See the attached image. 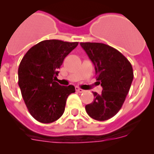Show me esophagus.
I'll return each mask as SVG.
<instances>
[{
	"label": "esophagus",
	"instance_id": "34e87169",
	"mask_svg": "<svg viewBox=\"0 0 154 154\" xmlns=\"http://www.w3.org/2000/svg\"><path fill=\"white\" fill-rule=\"evenodd\" d=\"M76 91H77V92H79V93H82V92H83V91H84V90L83 89H82V88H79V87H76Z\"/></svg>",
	"mask_w": 154,
	"mask_h": 154
}]
</instances>
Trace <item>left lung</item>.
<instances>
[{
	"label": "left lung",
	"mask_w": 154,
	"mask_h": 154,
	"mask_svg": "<svg viewBox=\"0 0 154 154\" xmlns=\"http://www.w3.org/2000/svg\"><path fill=\"white\" fill-rule=\"evenodd\" d=\"M94 65L101 94L93 91L94 100L87 104V114L97 121H106L116 116L125 102L133 80L129 60L118 50L103 43L80 42Z\"/></svg>",
	"instance_id": "1"
}]
</instances>
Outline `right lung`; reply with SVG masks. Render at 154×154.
I'll return each instance as SVG.
<instances>
[{
  "mask_svg": "<svg viewBox=\"0 0 154 154\" xmlns=\"http://www.w3.org/2000/svg\"><path fill=\"white\" fill-rule=\"evenodd\" d=\"M78 45L51 39L42 41L26 53L18 67V86L29 112L36 121L49 124L58 120L65 111L72 85L60 86L55 81L64 59Z\"/></svg>",
  "mask_w": 154,
  "mask_h": 154,
  "instance_id": "1",
  "label": "right lung"
}]
</instances>
